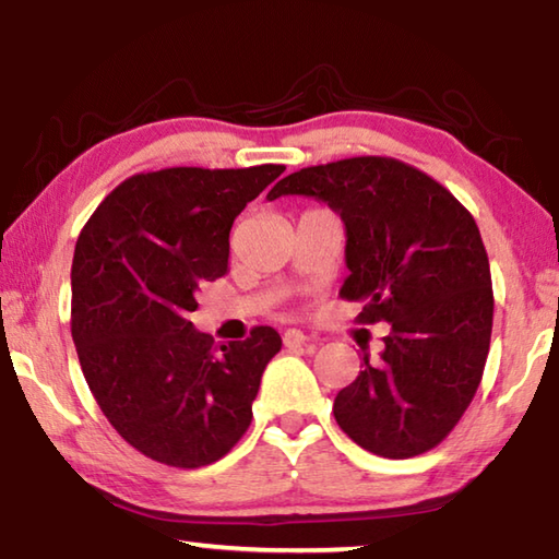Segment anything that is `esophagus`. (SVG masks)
<instances>
[{"label": "esophagus", "instance_id": "obj_1", "mask_svg": "<svg viewBox=\"0 0 559 559\" xmlns=\"http://www.w3.org/2000/svg\"><path fill=\"white\" fill-rule=\"evenodd\" d=\"M308 343V335L302 333V330H286V333H283V345H286L288 349H293V347H300V345H306Z\"/></svg>", "mask_w": 559, "mask_h": 559}]
</instances>
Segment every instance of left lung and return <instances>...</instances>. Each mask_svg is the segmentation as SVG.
<instances>
[{"label":"left lung","instance_id":"left-lung-1","mask_svg":"<svg viewBox=\"0 0 559 559\" xmlns=\"http://www.w3.org/2000/svg\"><path fill=\"white\" fill-rule=\"evenodd\" d=\"M306 194L345 222L349 276L340 298L365 302L359 323L392 325L377 362L340 390L335 421L357 447L412 459L449 437L484 377L493 288L471 212L437 179L392 157L298 169L269 200Z\"/></svg>","mask_w":559,"mask_h":559}]
</instances>
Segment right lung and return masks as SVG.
<instances>
[{
	"label": "right lung",
	"instance_id": "obj_1",
	"mask_svg": "<svg viewBox=\"0 0 559 559\" xmlns=\"http://www.w3.org/2000/svg\"><path fill=\"white\" fill-rule=\"evenodd\" d=\"M283 169L132 175L75 241L71 335L83 377L112 429L165 466H210L251 424L281 335L257 325L246 340L214 347L187 318L197 290L229 269L234 219Z\"/></svg>",
	"mask_w": 559,
	"mask_h": 559
}]
</instances>
